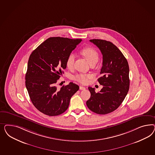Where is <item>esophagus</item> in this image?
<instances>
[{"instance_id":"1","label":"esophagus","mask_w":155,"mask_h":155,"mask_svg":"<svg viewBox=\"0 0 155 155\" xmlns=\"http://www.w3.org/2000/svg\"><path fill=\"white\" fill-rule=\"evenodd\" d=\"M80 90H84L85 89V87H84V86H80Z\"/></svg>"}]
</instances>
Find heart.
<instances>
[{"instance_id": "b5f03b06", "label": "heart", "mask_w": 155, "mask_h": 155, "mask_svg": "<svg viewBox=\"0 0 155 155\" xmlns=\"http://www.w3.org/2000/svg\"><path fill=\"white\" fill-rule=\"evenodd\" d=\"M81 53L84 57V58L86 59L87 61L89 62L90 64L92 63L96 64L98 60V53L94 49V48L90 47H85L81 50ZM74 60H75V56L72 54H70L67 58L66 61V65L68 69H73L74 66ZM92 77L93 75L90 74L80 73L75 75L73 77V78L74 80L79 82L81 84H85L88 82L89 79H90Z\"/></svg>"}]
</instances>
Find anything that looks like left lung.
<instances>
[{
    "mask_svg": "<svg viewBox=\"0 0 155 155\" xmlns=\"http://www.w3.org/2000/svg\"><path fill=\"white\" fill-rule=\"evenodd\" d=\"M100 49L103 56L102 67L98 79L103 86L98 93L89 87L91 97L86 102L93 112L104 115L117 109L127 95L130 88L129 66L121 51L110 41L101 39L90 40Z\"/></svg>",
    "mask_w": 155,
    "mask_h": 155,
    "instance_id": "left-lung-1",
    "label": "left lung"
}]
</instances>
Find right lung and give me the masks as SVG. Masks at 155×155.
Instances as JSON below:
<instances>
[{
	"mask_svg": "<svg viewBox=\"0 0 155 155\" xmlns=\"http://www.w3.org/2000/svg\"><path fill=\"white\" fill-rule=\"evenodd\" d=\"M81 39L50 38L31 54L25 74V86L35 107L48 116L68 109L71 97L79 90L70 82L57 89V82L66 69V61Z\"/></svg>",
	"mask_w": 155,
	"mask_h": 155,
	"instance_id": "1",
	"label": "right lung"
}]
</instances>
